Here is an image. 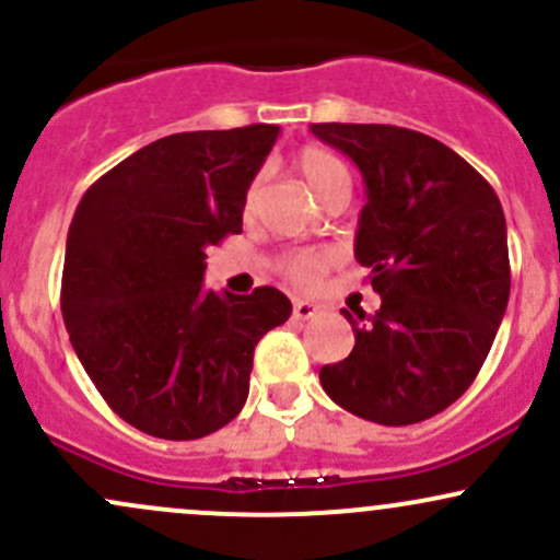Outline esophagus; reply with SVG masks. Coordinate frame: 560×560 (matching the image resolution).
Wrapping results in <instances>:
<instances>
[{"instance_id": "34e87169", "label": "esophagus", "mask_w": 560, "mask_h": 560, "mask_svg": "<svg viewBox=\"0 0 560 560\" xmlns=\"http://www.w3.org/2000/svg\"><path fill=\"white\" fill-rule=\"evenodd\" d=\"M318 311H322V308L308 303V300H298V303L292 305V318H298V322H308V318L316 316Z\"/></svg>"}]
</instances>
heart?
Masks as SVG:
<instances>
[{
    "label": "heart",
    "instance_id": "heart-1",
    "mask_svg": "<svg viewBox=\"0 0 560 560\" xmlns=\"http://www.w3.org/2000/svg\"><path fill=\"white\" fill-rule=\"evenodd\" d=\"M294 170L308 183V188L318 196V201L327 199L335 188L350 186V172L346 162L329 149H322V145H303V149L294 153ZM257 199H260V177H255L247 186L244 212H255ZM335 252L329 249H300L284 257L281 270L300 290H316L324 281V276H327V270L335 266Z\"/></svg>",
    "mask_w": 560,
    "mask_h": 560
}]
</instances>
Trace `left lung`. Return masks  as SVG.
I'll return each mask as SVG.
<instances>
[{"label":"left lung","instance_id":"1","mask_svg":"<svg viewBox=\"0 0 560 560\" xmlns=\"http://www.w3.org/2000/svg\"><path fill=\"white\" fill-rule=\"evenodd\" d=\"M355 162L366 205L355 260L377 313L348 311L355 346L318 372L335 404L415 425L457 401L487 361L510 298L508 229L494 188L450 145L393 125L311 127Z\"/></svg>","mask_w":560,"mask_h":560}]
</instances>
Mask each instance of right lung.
<instances>
[{"label":"right lung","instance_id":"obj_1","mask_svg":"<svg viewBox=\"0 0 560 560\" xmlns=\"http://www.w3.org/2000/svg\"><path fill=\"white\" fill-rule=\"evenodd\" d=\"M279 127L177 132L84 190L66 242L60 311L97 393L167 441L229 425L260 337L292 313L276 287L201 290L207 249L242 233L244 194Z\"/></svg>","mask_w":560,"mask_h":560}]
</instances>
